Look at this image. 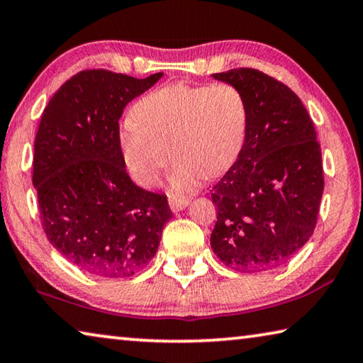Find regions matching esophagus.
Segmentation results:
<instances>
[{"mask_svg":"<svg viewBox=\"0 0 363 363\" xmlns=\"http://www.w3.org/2000/svg\"><path fill=\"white\" fill-rule=\"evenodd\" d=\"M168 201H169V208L174 213L184 210V208H186L190 203L189 199H177V196H169Z\"/></svg>","mask_w":363,"mask_h":363,"instance_id":"34e87169","label":"esophagus"}]
</instances>
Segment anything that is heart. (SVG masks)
<instances>
[{
  "mask_svg": "<svg viewBox=\"0 0 363 363\" xmlns=\"http://www.w3.org/2000/svg\"><path fill=\"white\" fill-rule=\"evenodd\" d=\"M247 130L248 107L235 86L176 83L134 104L118 144L139 186L155 187L173 155L169 187L176 194H189L203 176H218L232 167L243 149Z\"/></svg>",
  "mask_w": 363,
  "mask_h": 363,
  "instance_id": "heart-1",
  "label": "heart"
}]
</instances>
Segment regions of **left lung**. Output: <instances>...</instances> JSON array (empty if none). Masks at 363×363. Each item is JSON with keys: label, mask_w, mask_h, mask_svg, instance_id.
I'll use <instances>...</instances> for the list:
<instances>
[{"label": "left lung", "mask_w": 363, "mask_h": 363, "mask_svg": "<svg viewBox=\"0 0 363 363\" xmlns=\"http://www.w3.org/2000/svg\"><path fill=\"white\" fill-rule=\"evenodd\" d=\"M248 107L240 155L213 187L211 248L225 266L259 272L291 259L315 229L323 194L322 150L299 97L255 69L214 73Z\"/></svg>", "instance_id": "left-lung-1"}]
</instances>
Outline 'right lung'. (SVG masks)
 I'll list each match as a JSON object with an SVG mask.
<instances>
[{
	"label": "right lung",
	"mask_w": 363,
	"mask_h": 363,
	"mask_svg": "<svg viewBox=\"0 0 363 363\" xmlns=\"http://www.w3.org/2000/svg\"><path fill=\"white\" fill-rule=\"evenodd\" d=\"M162 77L83 70L41 115L33 186L43 229L67 261L97 277L125 279L144 269L173 218L167 195L131 181L118 144L128 102Z\"/></svg>",
	"instance_id": "1"
}]
</instances>
